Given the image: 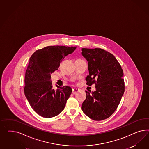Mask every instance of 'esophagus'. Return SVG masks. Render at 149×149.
<instances>
[{
    "label": "esophagus",
    "instance_id": "34e87169",
    "mask_svg": "<svg viewBox=\"0 0 149 149\" xmlns=\"http://www.w3.org/2000/svg\"><path fill=\"white\" fill-rule=\"evenodd\" d=\"M79 91V89L78 88H73L72 90V93L73 94H76Z\"/></svg>",
    "mask_w": 149,
    "mask_h": 149
}]
</instances>
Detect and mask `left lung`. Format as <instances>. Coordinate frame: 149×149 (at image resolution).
<instances>
[{
    "mask_svg": "<svg viewBox=\"0 0 149 149\" xmlns=\"http://www.w3.org/2000/svg\"><path fill=\"white\" fill-rule=\"evenodd\" d=\"M81 54L88 62L86 84L95 87V92L86 91L82 110L93 120H103L115 112L124 93L122 68L113 54L103 49L83 48Z\"/></svg>",
    "mask_w": 149,
    "mask_h": 149,
    "instance_id": "1",
    "label": "left lung"
}]
</instances>
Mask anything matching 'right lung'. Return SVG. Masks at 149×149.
I'll return each mask as SVG.
<instances>
[{"mask_svg": "<svg viewBox=\"0 0 149 149\" xmlns=\"http://www.w3.org/2000/svg\"><path fill=\"white\" fill-rule=\"evenodd\" d=\"M76 47L49 46L36 50L29 59L24 79V94L32 109L42 117L58 115L64 109L72 93L69 86L54 90L51 74L58 69L64 57Z\"/></svg>", "mask_w": 149, "mask_h": 149, "instance_id": "1", "label": "right lung"}]
</instances>
